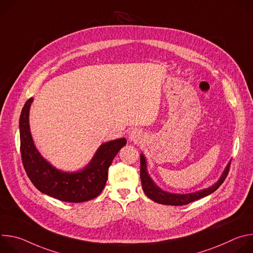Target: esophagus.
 Instances as JSON below:
<instances>
[{
    "instance_id": "1",
    "label": "esophagus",
    "mask_w": 253,
    "mask_h": 253,
    "mask_svg": "<svg viewBox=\"0 0 253 253\" xmlns=\"http://www.w3.org/2000/svg\"><path fill=\"white\" fill-rule=\"evenodd\" d=\"M139 136H140L139 132L137 130H133V131H131V133L129 135V139L133 140V141H136V140L139 139Z\"/></svg>"
}]
</instances>
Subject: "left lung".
I'll use <instances>...</instances> for the list:
<instances>
[{
    "label": "left lung",
    "mask_w": 253,
    "mask_h": 253,
    "mask_svg": "<svg viewBox=\"0 0 253 253\" xmlns=\"http://www.w3.org/2000/svg\"><path fill=\"white\" fill-rule=\"evenodd\" d=\"M140 166H141L140 178H141V183H142V188H143L144 193H145L151 200H153L157 203L178 206V205H186L190 202H193L195 200L203 198V197L213 193L216 189H218L219 186L223 183L225 178L228 175L229 168H230V162L227 164L220 179L214 185H212L209 188H206L204 190H201V191H198L195 193H189V194H173V193L163 191L159 187H157L154 184V182L152 181V179L148 175L147 168H146V160H145V157L143 156V154H141V156H140Z\"/></svg>",
    "instance_id": "1"
}]
</instances>
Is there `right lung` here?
<instances>
[{
	"label": "right lung",
	"mask_w": 253,
	"mask_h": 253,
	"mask_svg": "<svg viewBox=\"0 0 253 253\" xmlns=\"http://www.w3.org/2000/svg\"><path fill=\"white\" fill-rule=\"evenodd\" d=\"M33 98L24 105L20 116L21 157L26 173L39 191L66 202H84L97 197L105 187L108 169L119 150L126 145L120 138L102 144L88 166L76 173L57 170L36 149L30 132L29 110Z\"/></svg>",
	"instance_id": "1"
}]
</instances>
